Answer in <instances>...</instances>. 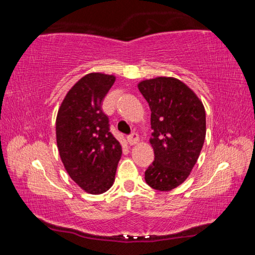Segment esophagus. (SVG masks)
<instances>
[{
	"label": "esophagus",
	"instance_id": "34e87169",
	"mask_svg": "<svg viewBox=\"0 0 255 255\" xmlns=\"http://www.w3.org/2000/svg\"><path fill=\"white\" fill-rule=\"evenodd\" d=\"M127 140H128L129 145H135L138 143V141H139V136H138V133L132 132L127 137Z\"/></svg>",
	"mask_w": 255,
	"mask_h": 255
}]
</instances>
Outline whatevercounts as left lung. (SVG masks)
Instances as JSON below:
<instances>
[{"label": "left lung", "instance_id": "8db88e82", "mask_svg": "<svg viewBox=\"0 0 255 255\" xmlns=\"http://www.w3.org/2000/svg\"><path fill=\"white\" fill-rule=\"evenodd\" d=\"M138 89L152 111L154 162L145 171V181L158 191H170L184 182L199 157L206 137L205 108L174 77L146 80Z\"/></svg>", "mask_w": 255, "mask_h": 255}]
</instances>
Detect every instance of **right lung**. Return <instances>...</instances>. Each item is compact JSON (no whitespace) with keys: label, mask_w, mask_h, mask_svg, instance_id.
I'll list each match as a JSON object with an SVG mask.
<instances>
[{"label":"right lung","mask_w":255,"mask_h":255,"mask_svg":"<svg viewBox=\"0 0 255 255\" xmlns=\"http://www.w3.org/2000/svg\"><path fill=\"white\" fill-rule=\"evenodd\" d=\"M114 75L90 73L68 91L56 119L58 152L68 175L86 192L100 195L114 184L122 146L110 132L101 103Z\"/></svg>","instance_id":"obj_1"}]
</instances>
